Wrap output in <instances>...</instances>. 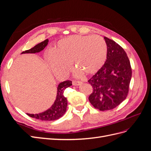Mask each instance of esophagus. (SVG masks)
<instances>
[{"mask_svg":"<svg viewBox=\"0 0 151 151\" xmlns=\"http://www.w3.org/2000/svg\"><path fill=\"white\" fill-rule=\"evenodd\" d=\"M81 84H82V83L79 81H73L72 82V84L74 86H79V85H81Z\"/></svg>","mask_w":151,"mask_h":151,"instance_id":"esophagus-1","label":"esophagus"}]
</instances>
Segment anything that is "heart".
Returning a JSON list of instances; mask_svg holds the SVG:
<instances>
[{"label": "heart", "instance_id": "1", "mask_svg": "<svg viewBox=\"0 0 151 151\" xmlns=\"http://www.w3.org/2000/svg\"><path fill=\"white\" fill-rule=\"evenodd\" d=\"M108 46L99 36L74 35L58 41L53 52H47L45 58L52 72L58 77L66 76L73 62L77 77L93 75L104 64Z\"/></svg>", "mask_w": 151, "mask_h": 151}]
</instances>
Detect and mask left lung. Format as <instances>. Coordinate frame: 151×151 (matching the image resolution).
Segmentation results:
<instances>
[{
	"mask_svg": "<svg viewBox=\"0 0 151 151\" xmlns=\"http://www.w3.org/2000/svg\"><path fill=\"white\" fill-rule=\"evenodd\" d=\"M108 55L103 66L88 80L93 87L91 104L100 111L110 110L126 99L132 77V68L125 50L113 40L104 37Z\"/></svg>",
	"mask_w": 151,
	"mask_h": 151,
	"instance_id": "8db88e82",
	"label": "left lung"
}]
</instances>
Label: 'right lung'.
I'll list each match as a JSON object with an SVG mask.
<instances>
[{"instance_id": "obj_1", "label": "right lung", "mask_w": 151, "mask_h": 151, "mask_svg": "<svg viewBox=\"0 0 151 151\" xmlns=\"http://www.w3.org/2000/svg\"><path fill=\"white\" fill-rule=\"evenodd\" d=\"M48 40H45L43 42L37 44L29 50L22 52V53H38L46 47L48 45ZM72 85V81H66L58 84L57 87V93L56 99L52 106L44 112L38 114H29L27 113L28 116L35 118L36 119L41 120L43 121H53L56 120L62 117L64 115L67 106V99L63 95L64 91L68 87Z\"/></svg>"}]
</instances>
